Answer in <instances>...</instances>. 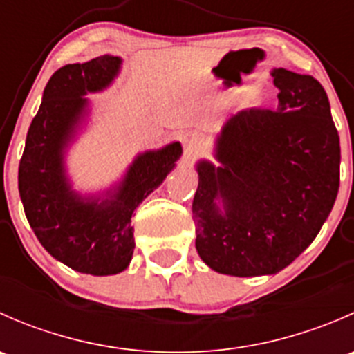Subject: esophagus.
Segmentation results:
<instances>
[{
  "label": "esophagus",
  "instance_id": "34e87169",
  "mask_svg": "<svg viewBox=\"0 0 354 354\" xmlns=\"http://www.w3.org/2000/svg\"><path fill=\"white\" fill-rule=\"evenodd\" d=\"M183 145H185V152H187L188 156H192V154H197L200 144H198V140L195 135L188 133L183 137Z\"/></svg>",
  "mask_w": 354,
  "mask_h": 354
}]
</instances>
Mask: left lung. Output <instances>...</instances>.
Listing matches in <instances>:
<instances>
[{"instance_id":"1","label":"left lung","mask_w":354,"mask_h":354,"mask_svg":"<svg viewBox=\"0 0 354 354\" xmlns=\"http://www.w3.org/2000/svg\"><path fill=\"white\" fill-rule=\"evenodd\" d=\"M277 108L241 109L195 164V246L219 274H277L315 240L339 190L341 147L322 85L270 71Z\"/></svg>"}]
</instances>
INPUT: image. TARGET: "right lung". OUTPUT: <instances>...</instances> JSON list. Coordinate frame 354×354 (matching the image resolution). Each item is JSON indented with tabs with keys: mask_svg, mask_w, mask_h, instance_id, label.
Listing matches in <instances>:
<instances>
[{
	"mask_svg": "<svg viewBox=\"0 0 354 354\" xmlns=\"http://www.w3.org/2000/svg\"><path fill=\"white\" fill-rule=\"evenodd\" d=\"M121 66L123 58L104 55L55 71L19 166L20 198L37 240L56 260L92 276L128 269L135 248L131 216L183 154L180 142H169L138 152L108 187L85 192L75 187L68 156L91 123L94 102L85 95L108 91Z\"/></svg>",
	"mask_w": 354,
	"mask_h": 354,
	"instance_id": "obj_1",
	"label": "right lung"
}]
</instances>
